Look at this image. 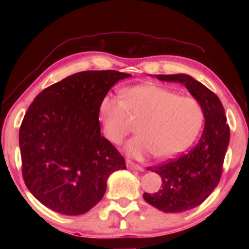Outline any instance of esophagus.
<instances>
[{"label":"esophagus","mask_w":249,"mask_h":249,"mask_svg":"<svg viewBox=\"0 0 249 249\" xmlns=\"http://www.w3.org/2000/svg\"><path fill=\"white\" fill-rule=\"evenodd\" d=\"M126 165H127V167L129 168V169H133V170H140V171H142L144 170V168H142V166L137 165V163H135L133 161H130V160H127V162H126Z\"/></svg>","instance_id":"1"}]
</instances>
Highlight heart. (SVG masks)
Returning a JSON list of instances; mask_svg holds the SVG:
<instances>
[{
  "mask_svg": "<svg viewBox=\"0 0 249 249\" xmlns=\"http://www.w3.org/2000/svg\"><path fill=\"white\" fill-rule=\"evenodd\" d=\"M123 100L104 96L99 113L105 136L121 144L132 132L130 117L141 121L140 135L125 146L136 159L157 155L168 159L183 153L199 134L204 121L202 105L192 96L156 84H142L122 91Z\"/></svg>",
  "mask_w": 249,
  "mask_h": 249,
  "instance_id": "heart-1",
  "label": "heart"
}]
</instances>
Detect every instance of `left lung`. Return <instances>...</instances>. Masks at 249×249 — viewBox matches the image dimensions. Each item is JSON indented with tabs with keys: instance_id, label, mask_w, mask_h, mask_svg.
<instances>
[{
	"instance_id": "left-lung-1",
	"label": "left lung",
	"mask_w": 249,
	"mask_h": 249,
	"mask_svg": "<svg viewBox=\"0 0 249 249\" xmlns=\"http://www.w3.org/2000/svg\"><path fill=\"white\" fill-rule=\"evenodd\" d=\"M156 78L184 84L204 112V129L196 146L178 158L147 168L161 177L162 183L158 192H145L144 200L162 212H184L205 201L220 182L230 126L220 99L201 82L183 73L157 74Z\"/></svg>"
}]
</instances>
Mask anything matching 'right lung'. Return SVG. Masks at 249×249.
Instances as JSON below:
<instances>
[{
  "mask_svg": "<svg viewBox=\"0 0 249 249\" xmlns=\"http://www.w3.org/2000/svg\"><path fill=\"white\" fill-rule=\"evenodd\" d=\"M114 70L82 71L46 88L19 128L24 182L50 210L80 215L102 199L109 175L125 160L101 135L100 103L119 80Z\"/></svg>",
  "mask_w": 249,
  "mask_h": 249,
  "instance_id": "right-lung-1",
  "label": "right lung"
}]
</instances>
